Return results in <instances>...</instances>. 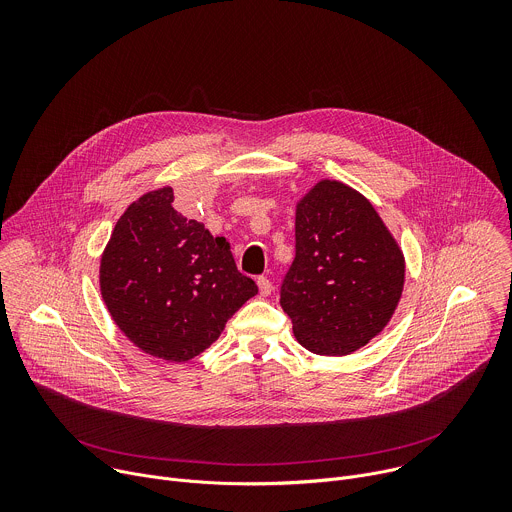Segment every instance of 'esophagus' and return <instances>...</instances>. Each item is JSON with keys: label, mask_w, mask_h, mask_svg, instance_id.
<instances>
[{"label": "esophagus", "mask_w": 512, "mask_h": 512, "mask_svg": "<svg viewBox=\"0 0 512 512\" xmlns=\"http://www.w3.org/2000/svg\"><path fill=\"white\" fill-rule=\"evenodd\" d=\"M257 285H259V294H261V296H269L271 291H273V285H271V281H269L265 275L257 277Z\"/></svg>", "instance_id": "1"}]
</instances>
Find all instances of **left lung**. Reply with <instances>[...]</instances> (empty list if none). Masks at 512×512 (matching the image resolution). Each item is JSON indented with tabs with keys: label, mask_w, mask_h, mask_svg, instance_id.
Listing matches in <instances>:
<instances>
[{
	"label": "left lung",
	"mask_w": 512,
	"mask_h": 512,
	"mask_svg": "<svg viewBox=\"0 0 512 512\" xmlns=\"http://www.w3.org/2000/svg\"><path fill=\"white\" fill-rule=\"evenodd\" d=\"M405 277L403 255L373 204L334 180L296 210V257L279 304L310 352L350 354L391 320Z\"/></svg>",
	"instance_id": "8db88e82"
}]
</instances>
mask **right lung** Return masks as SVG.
Wrapping results in <instances>:
<instances>
[{"instance_id": "add662e5", "label": "right lung", "mask_w": 512, "mask_h": 512, "mask_svg": "<svg viewBox=\"0 0 512 512\" xmlns=\"http://www.w3.org/2000/svg\"><path fill=\"white\" fill-rule=\"evenodd\" d=\"M172 202V188H164L123 212L101 259V294L135 346L184 362L208 348L259 289L237 269L231 243Z\"/></svg>"}]
</instances>
